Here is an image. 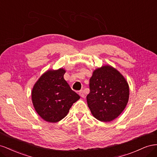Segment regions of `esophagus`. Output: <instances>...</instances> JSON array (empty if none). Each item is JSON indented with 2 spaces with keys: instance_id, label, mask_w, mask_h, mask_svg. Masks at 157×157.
<instances>
[{
  "instance_id": "esophagus-1",
  "label": "esophagus",
  "mask_w": 157,
  "mask_h": 157,
  "mask_svg": "<svg viewBox=\"0 0 157 157\" xmlns=\"http://www.w3.org/2000/svg\"><path fill=\"white\" fill-rule=\"evenodd\" d=\"M79 95H80V97H85V95H84V93H83V91L82 90V91H80L79 92Z\"/></svg>"
}]
</instances>
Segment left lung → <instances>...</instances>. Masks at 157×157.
<instances>
[{
	"label": "left lung",
	"instance_id": "1",
	"mask_svg": "<svg viewBox=\"0 0 157 157\" xmlns=\"http://www.w3.org/2000/svg\"><path fill=\"white\" fill-rule=\"evenodd\" d=\"M87 105L93 116L101 122H111L128 104L129 86L126 79L113 66H102L94 70L89 80Z\"/></svg>",
	"mask_w": 157,
	"mask_h": 157
}]
</instances>
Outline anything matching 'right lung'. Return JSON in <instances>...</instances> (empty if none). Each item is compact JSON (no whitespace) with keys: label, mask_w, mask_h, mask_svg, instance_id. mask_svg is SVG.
I'll use <instances>...</instances> for the list:
<instances>
[{"label":"right lung","mask_w":157,"mask_h":157,"mask_svg":"<svg viewBox=\"0 0 157 157\" xmlns=\"http://www.w3.org/2000/svg\"><path fill=\"white\" fill-rule=\"evenodd\" d=\"M66 70H49L35 83L31 99L35 111L48 122H58L68 114L80 97L71 90L64 78Z\"/></svg>","instance_id":"1"}]
</instances>
